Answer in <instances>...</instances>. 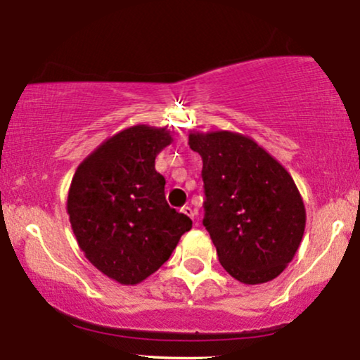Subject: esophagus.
Masks as SVG:
<instances>
[{
	"instance_id": "34e87169",
	"label": "esophagus",
	"mask_w": 360,
	"mask_h": 360,
	"mask_svg": "<svg viewBox=\"0 0 360 360\" xmlns=\"http://www.w3.org/2000/svg\"><path fill=\"white\" fill-rule=\"evenodd\" d=\"M181 212H184L185 215H188L190 219H195V215H197L195 210H193L190 205H184V207H181Z\"/></svg>"
}]
</instances>
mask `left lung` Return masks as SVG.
<instances>
[{"label": "left lung", "mask_w": 360, "mask_h": 360, "mask_svg": "<svg viewBox=\"0 0 360 360\" xmlns=\"http://www.w3.org/2000/svg\"><path fill=\"white\" fill-rule=\"evenodd\" d=\"M188 145L204 163L202 222L222 268L244 285L280 276L298 251L307 222L290 173L239 133H190Z\"/></svg>", "instance_id": "8db88e82"}]
</instances>
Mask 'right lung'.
I'll use <instances>...</instances> for the list:
<instances>
[{"instance_id": "obj_1", "label": "right lung", "mask_w": 360, "mask_h": 360, "mask_svg": "<svg viewBox=\"0 0 360 360\" xmlns=\"http://www.w3.org/2000/svg\"><path fill=\"white\" fill-rule=\"evenodd\" d=\"M172 143L167 128L131 126L79 165L67 212L79 248L121 285H136L172 256L192 221L165 198L155 158Z\"/></svg>"}]
</instances>
